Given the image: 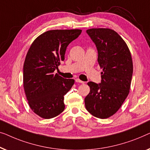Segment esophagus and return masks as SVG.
<instances>
[{
  "label": "esophagus",
  "instance_id": "esophagus-1",
  "mask_svg": "<svg viewBox=\"0 0 150 150\" xmlns=\"http://www.w3.org/2000/svg\"><path fill=\"white\" fill-rule=\"evenodd\" d=\"M75 81L77 82V83H84V81H81V80L79 79H75Z\"/></svg>",
  "mask_w": 150,
  "mask_h": 150
}]
</instances>
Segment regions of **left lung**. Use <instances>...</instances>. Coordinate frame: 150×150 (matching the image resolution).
I'll return each mask as SVG.
<instances>
[{
  "mask_svg": "<svg viewBox=\"0 0 150 150\" xmlns=\"http://www.w3.org/2000/svg\"><path fill=\"white\" fill-rule=\"evenodd\" d=\"M86 33L96 45L100 68V83L90 81V91L85 98L87 111L94 117L105 119L115 114L128 96L133 65L125 41L109 28H91Z\"/></svg>",
  "mask_w": 150,
  "mask_h": 150,
  "instance_id": "1",
  "label": "left lung"
}]
</instances>
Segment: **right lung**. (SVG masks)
<instances>
[{
	"label": "right lung",
	"instance_id": "add662e5",
	"mask_svg": "<svg viewBox=\"0 0 150 150\" xmlns=\"http://www.w3.org/2000/svg\"><path fill=\"white\" fill-rule=\"evenodd\" d=\"M81 33L79 29L47 31L29 48L23 68L24 88L30 109L40 117L50 119L64 110V96L75 80L54 71L64 60L67 46Z\"/></svg>",
	"mask_w": 150,
	"mask_h": 150
}]
</instances>
